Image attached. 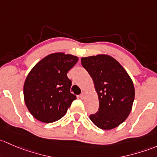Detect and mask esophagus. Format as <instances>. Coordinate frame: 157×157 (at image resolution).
<instances>
[{"mask_svg": "<svg viewBox=\"0 0 157 157\" xmlns=\"http://www.w3.org/2000/svg\"><path fill=\"white\" fill-rule=\"evenodd\" d=\"M85 94H85V92H82V94H80L81 99H84V98H85Z\"/></svg>", "mask_w": 157, "mask_h": 157, "instance_id": "34e87169", "label": "esophagus"}]
</instances>
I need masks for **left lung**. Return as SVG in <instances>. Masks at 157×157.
Listing matches in <instances>:
<instances>
[{"label":"left lung","mask_w":157,"mask_h":157,"mask_svg":"<svg viewBox=\"0 0 157 157\" xmlns=\"http://www.w3.org/2000/svg\"><path fill=\"white\" fill-rule=\"evenodd\" d=\"M81 62L93 79L99 99V109L90 115V119L103 130L118 127L132 111L135 100L132 78L122 65L109 55L82 57Z\"/></svg>","instance_id":"obj_1"}]
</instances>
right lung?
Masks as SVG:
<instances>
[{
  "label": "right lung",
  "mask_w": 157,
  "mask_h": 157,
  "mask_svg": "<svg viewBox=\"0 0 157 157\" xmlns=\"http://www.w3.org/2000/svg\"><path fill=\"white\" fill-rule=\"evenodd\" d=\"M78 60L73 55L54 53L40 60L28 74L23 87L24 101L38 121L51 123L59 120L76 99L70 92L72 81L67 72Z\"/></svg>",
  "instance_id": "obj_1"
}]
</instances>
